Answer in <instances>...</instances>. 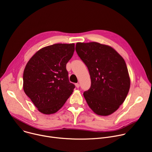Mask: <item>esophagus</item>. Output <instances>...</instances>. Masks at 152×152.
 Returning <instances> with one entry per match:
<instances>
[{
	"instance_id": "esophagus-1",
	"label": "esophagus",
	"mask_w": 152,
	"mask_h": 152,
	"mask_svg": "<svg viewBox=\"0 0 152 152\" xmlns=\"http://www.w3.org/2000/svg\"><path fill=\"white\" fill-rule=\"evenodd\" d=\"M75 85L76 88H78L80 87V85H79L78 83H75Z\"/></svg>"
}]
</instances>
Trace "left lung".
I'll list each match as a JSON object with an SVG mask.
<instances>
[{"mask_svg":"<svg viewBox=\"0 0 152 152\" xmlns=\"http://www.w3.org/2000/svg\"><path fill=\"white\" fill-rule=\"evenodd\" d=\"M76 52L89 70L91 85L83 93L89 108L109 115L125 101L130 78L124 58L111 46L96 42H77Z\"/></svg>","mask_w":152,"mask_h":152,"instance_id":"left-lung-1","label":"left lung"}]
</instances>
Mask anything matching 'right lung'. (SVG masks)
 Wrapping results in <instances>:
<instances>
[{
	"instance_id": "obj_1",
	"label": "right lung",
	"mask_w": 152,
	"mask_h": 152,
	"mask_svg": "<svg viewBox=\"0 0 152 152\" xmlns=\"http://www.w3.org/2000/svg\"><path fill=\"white\" fill-rule=\"evenodd\" d=\"M75 44H55L41 49L27 63L23 89L38 110L52 114L62 108L74 91L66 64L73 56Z\"/></svg>"
}]
</instances>
